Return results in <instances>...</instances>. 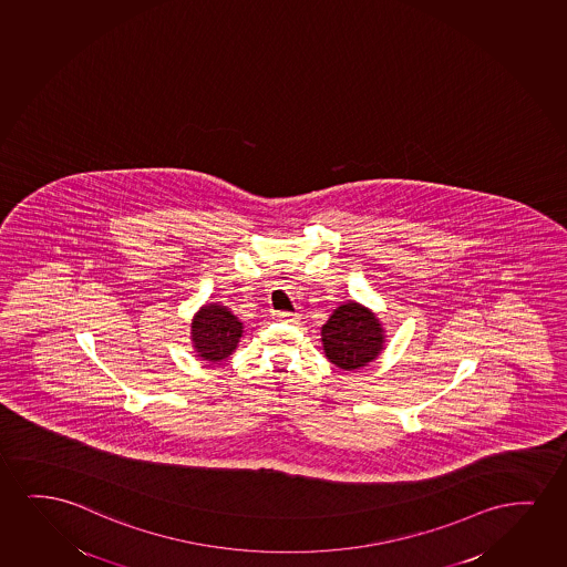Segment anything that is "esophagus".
<instances>
[{
  "mask_svg": "<svg viewBox=\"0 0 567 567\" xmlns=\"http://www.w3.org/2000/svg\"><path fill=\"white\" fill-rule=\"evenodd\" d=\"M272 318L280 321V323H296V321L300 319V316H298V313H292V311H275V313H272Z\"/></svg>",
  "mask_w": 567,
  "mask_h": 567,
  "instance_id": "34e87169",
  "label": "esophagus"
}]
</instances>
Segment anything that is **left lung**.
Returning <instances> with one entry per match:
<instances>
[{"mask_svg": "<svg viewBox=\"0 0 567 567\" xmlns=\"http://www.w3.org/2000/svg\"><path fill=\"white\" fill-rule=\"evenodd\" d=\"M385 331L375 313L358 302L341 303L321 327V342L329 362L341 370H360L380 357Z\"/></svg>", "mask_w": 567, "mask_h": 567, "instance_id": "obj_1", "label": "left lung"}]
</instances>
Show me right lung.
Instances as JSON below:
<instances>
[{"label": "right lung", "mask_w": 567, "mask_h": 567, "mask_svg": "<svg viewBox=\"0 0 567 567\" xmlns=\"http://www.w3.org/2000/svg\"><path fill=\"white\" fill-rule=\"evenodd\" d=\"M244 326L240 319L220 303H207L192 321V341L197 357L209 362H223L240 342Z\"/></svg>", "instance_id": "1"}]
</instances>
